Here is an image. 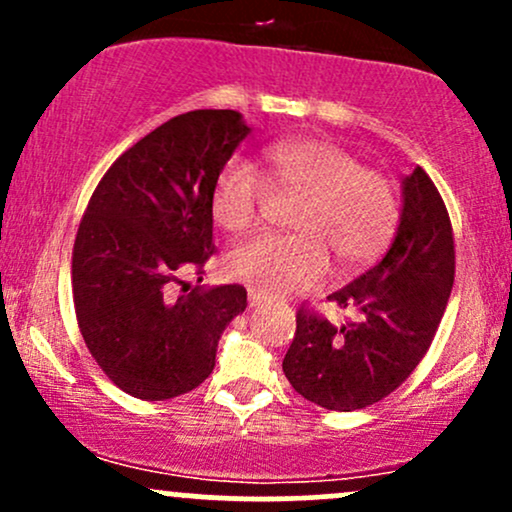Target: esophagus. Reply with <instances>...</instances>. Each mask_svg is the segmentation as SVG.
<instances>
[{"mask_svg":"<svg viewBox=\"0 0 512 512\" xmlns=\"http://www.w3.org/2000/svg\"><path fill=\"white\" fill-rule=\"evenodd\" d=\"M248 301H250L252 308H257V305L264 303V296H262V293H257V291H250L248 293Z\"/></svg>","mask_w":512,"mask_h":512,"instance_id":"34e87169","label":"esophagus"}]
</instances>
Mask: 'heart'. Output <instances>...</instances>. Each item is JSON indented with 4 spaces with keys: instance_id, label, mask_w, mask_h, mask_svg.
<instances>
[{
    "instance_id": "1",
    "label": "heart",
    "mask_w": 512,
    "mask_h": 512,
    "mask_svg": "<svg viewBox=\"0 0 512 512\" xmlns=\"http://www.w3.org/2000/svg\"><path fill=\"white\" fill-rule=\"evenodd\" d=\"M267 173L248 158L223 163L211 190V214L223 231H255L269 190L301 197L291 211V236L250 240L228 252L226 272L264 296L317 286L330 274L363 267L385 250L399 221L397 187L383 170L361 166L327 139H289L269 146ZM268 178L264 179L263 175Z\"/></svg>"
}]
</instances>
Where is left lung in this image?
<instances>
[{
	"label": "left lung",
	"mask_w": 512,
	"mask_h": 512,
	"mask_svg": "<svg viewBox=\"0 0 512 512\" xmlns=\"http://www.w3.org/2000/svg\"><path fill=\"white\" fill-rule=\"evenodd\" d=\"M397 236L375 267L327 301L351 310L346 325L301 305L284 373L298 395L354 411L395 392L436 337L452 281L455 238L443 197L421 166L404 178Z\"/></svg>",
	"instance_id": "obj_1"
}]
</instances>
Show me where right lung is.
I'll return each instance as SVG.
<instances>
[{"mask_svg": "<svg viewBox=\"0 0 512 512\" xmlns=\"http://www.w3.org/2000/svg\"><path fill=\"white\" fill-rule=\"evenodd\" d=\"M236 110H192L127 149L93 190L72 255L74 310L96 363L127 395L163 402L209 378L240 284L187 291L214 255L211 190L248 137ZM202 281V276H199Z\"/></svg>", "mask_w": 512, "mask_h": 512, "instance_id": "1", "label": "right lung"}]
</instances>
